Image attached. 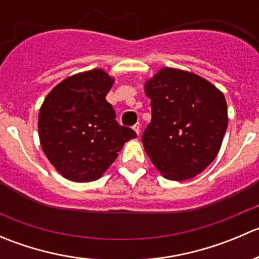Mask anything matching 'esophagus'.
I'll list each match as a JSON object with an SVG mask.
<instances>
[{
  "label": "esophagus",
  "instance_id": "obj_1",
  "mask_svg": "<svg viewBox=\"0 0 259 259\" xmlns=\"http://www.w3.org/2000/svg\"><path fill=\"white\" fill-rule=\"evenodd\" d=\"M133 129H134V132L137 133L138 135L140 134V124H135L134 126H133Z\"/></svg>",
  "mask_w": 259,
  "mask_h": 259
}]
</instances>
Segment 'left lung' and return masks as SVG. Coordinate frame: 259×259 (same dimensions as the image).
<instances>
[{
    "label": "left lung",
    "instance_id": "obj_1",
    "mask_svg": "<svg viewBox=\"0 0 259 259\" xmlns=\"http://www.w3.org/2000/svg\"><path fill=\"white\" fill-rule=\"evenodd\" d=\"M151 121L142 137L151 163L169 180H187L215 159L228 125L223 93L193 72L163 67L145 82Z\"/></svg>",
    "mask_w": 259,
    "mask_h": 259
}]
</instances>
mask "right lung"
Masks as SVG:
<instances>
[{"label":"right lung","mask_w":259,"mask_h":259,"mask_svg":"<svg viewBox=\"0 0 259 259\" xmlns=\"http://www.w3.org/2000/svg\"><path fill=\"white\" fill-rule=\"evenodd\" d=\"M114 79L104 70L72 75L55 86L41 105L38 137L50 163L77 183L100 178L137 133L121 126L105 96Z\"/></svg>","instance_id":"obj_1"}]
</instances>
